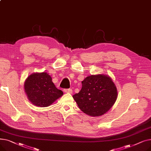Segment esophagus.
<instances>
[{
  "mask_svg": "<svg viewBox=\"0 0 151 151\" xmlns=\"http://www.w3.org/2000/svg\"><path fill=\"white\" fill-rule=\"evenodd\" d=\"M63 91H64V92H66V93H72V92H73V91H72V89H64Z\"/></svg>",
  "mask_w": 151,
  "mask_h": 151,
  "instance_id": "34e87169",
  "label": "esophagus"
}]
</instances>
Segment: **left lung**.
Masks as SVG:
<instances>
[{
	"mask_svg": "<svg viewBox=\"0 0 151 151\" xmlns=\"http://www.w3.org/2000/svg\"><path fill=\"white\" fill-rule=\"evenodd\" d=\"M82 88L73 96L80 109L91 116H100L111 109L117 97L116 86L108 75H96L86 77Z\"/></svg>",
	"mask_w": 151,
	"mask_h": 151,
	"instance_id": "obj_1",
	"label": "left lung"
}]
</instances>
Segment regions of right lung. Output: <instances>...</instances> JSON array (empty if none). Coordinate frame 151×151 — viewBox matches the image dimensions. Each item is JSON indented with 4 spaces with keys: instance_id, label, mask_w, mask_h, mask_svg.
<instances>
[{
    "instance_id": "1",
    "label": "right lung",
    "mask_w": 151,
    "mask_h": 151,
    "mask_svg": "<svg viewBox=\"0 0 151 151\" xmlns=\"http://www.w3.org/2000/svg\"><path fill=\"white\" fill-rule=\"evenodd\" d=\"M24 86L29 100L37 106H48L63 96V92L56 88L52 78L46 72L31 74Z\"/></svg>"
}]
</instances>
